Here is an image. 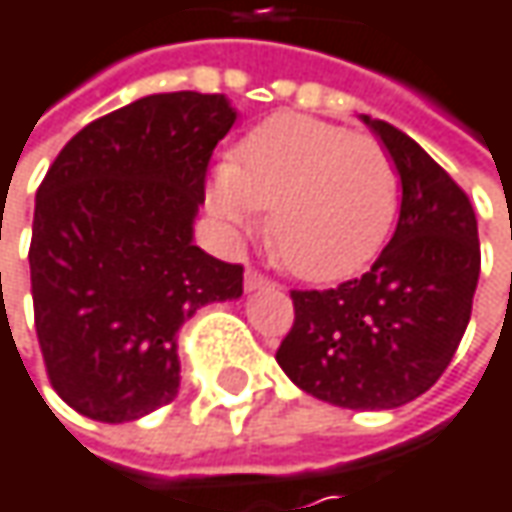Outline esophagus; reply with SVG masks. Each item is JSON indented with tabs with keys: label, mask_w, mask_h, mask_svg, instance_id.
I'll return each mask as SVG.
<instances>
[{
	"label": "esophagus",
	"mask_w": 512,
	"mask_h": 512,
	"mask_svg": "<svg viewBox=\"0 0 512 512\" xmlns=\"http://www.w3.org/2000/svg\"><path fill=\"white\" fill-rule=\"evenodd\" d=\"M243 284H246V290L249 293H255V290H263V287H269L272 281L269 278H263L257 269H246V278H243Z\"/></svg>",
	"instance_id": "34e87169"
}]
</instances>
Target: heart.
<instances>
[{"instance_id": "obj_1", "label": "heart", "mask_w": 512, "mask_h": 512, "mask_svg": "<svg viewBox=\"0 0 512 512\" xmlns=\"http://www.w3.org/2000/svg\"><path fill=\"white\" fill-rule=\"evenodd\" d=\"M207 207L234 234L269 210V243L290 272L338 281L382 249L397 213V171L376 139L284 112L257 124L231 165L216 168Z\"/></svg>"}]
</instances>
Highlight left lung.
Listing matches in <instances>:
<instances>
[{"label":"left lung","instance_id":"1","mask_svg":"<svg viewBox=\"0 0 512 512\" xmlns=\"http://www.w3.org/2000/svg\"><path fill=\"white\" fill-rule=\"evenodd\" d=\"M400 177V219L376 263L335 290H293L296 320L275 361L341 409H397L445 373L480 275L468 195L415 139L361 115Z\"/></svg>","mask_w":512,"mask_h":512}]
</instances>
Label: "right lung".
I'll return each instance as SVG.
<instances>
[{
	"mask_svg": "<svg viewBox=\"0 0 512 512\" xmlns=\"http://www.w3.org/2000/svg\"><path fill=\"white\" fill-rule=\"evenodd\" d=\"M225 94H151L82 127L50 165L32 222L35 329L58 397L103 424L136 421L180 388L177 332L243 296V266L195 246Z\"/></svg>",
	"mask_w": 512,
	"mask_h": 512,
	"instance_id": "1",
	"label": "right lung"
}]
</instances>
